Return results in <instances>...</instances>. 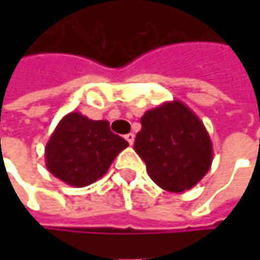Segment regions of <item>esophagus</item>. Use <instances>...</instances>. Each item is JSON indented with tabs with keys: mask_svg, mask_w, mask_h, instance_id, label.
Returning <instances> with one entry per match:
<instances>
[{
	"mask_svg": "<svg viewBox=\"0 0 260 260\" xmlns=\"http://www.w3.org/2000/svg\"><path fill=\"white\" fill-rule=\"evenodd\" d=\"M124 139L127 140V142H128V145L130 146L135 143V135H133V133H128V135H125Z\"/></svg>",
	"mask_w": 260,
	"mask_h": 260,
	"instance_id": "1",
	"label": "esophagus"
}]
</instances>
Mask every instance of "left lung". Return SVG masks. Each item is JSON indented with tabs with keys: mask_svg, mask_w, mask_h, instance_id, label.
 I'll list each match as a JSON object with an SVG mask.
<instances>
[{
	"mask_svg": "<svg viewBox=\"0 0 260 260\" xmlns=\"http://www.w3.org/2000/svg\"><path fill=\"white\" fill-rule=\"evenodd\" d=\"M140 123L135 150L152 181L176 194L194 188L213 162V143L200 117L174 100L146 111Z\"/></svg>",
	"mask_w": 260,
	"mask_h": 260,
	"instance_id": "left-lung-1",
	"label": "left lung"
}]
</instances>
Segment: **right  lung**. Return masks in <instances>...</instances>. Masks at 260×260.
I'll return each mask as SVG.
<instances>
[{
	"label": "right lung",
	"mask_w": 260,
	"mask_h": 260,
	"mask_svg": "<svg viewBox=\"0 0 260 260\" xmlns=\"http://www.w3.org/2000/svg\"><path fill=\"white\" fill-rule=\"evenodd\" d=\"M128 143L110 130L107 120H91L78 111L56 125L45 157L47 171L62 182L82 188L103 178Z\"/></svg>",
	"instance_id": "obj_1"
}]
</instances>
